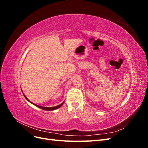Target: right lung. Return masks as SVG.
Listing matches in <instances>:
<instances>
[{
  "label": "right lung",
  "instance_id": "obj_1",
  "mask_svg": "<svg viewBox=\"0 0 148 148\" xmlns=\"http://www.w3.org/2000/svg\"><path fill=\"white\" fill-rule=\"evenodd\" d=\"M24 96H25V97L26 98V99H27L29 102H30V101H29L28 98L26 97L25 95H24ZM30 102L32 103L31 102ZM32 104H34V105H35L36 106L38 107L39 108H41V109H43V110H56V109H58V108H59V107H60L62 105H63L64 102H62L61 104H60V105H59V106H55V107H42V106H38V105H36V104H33V103H32Z\"/></svg>",
  "mask_w": 148,
  "mask_h": 148
}]
</instances>
